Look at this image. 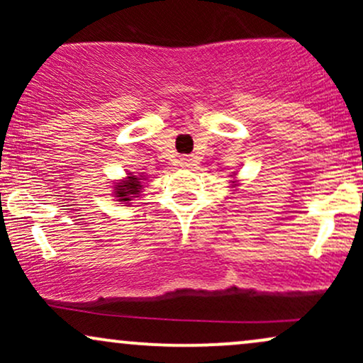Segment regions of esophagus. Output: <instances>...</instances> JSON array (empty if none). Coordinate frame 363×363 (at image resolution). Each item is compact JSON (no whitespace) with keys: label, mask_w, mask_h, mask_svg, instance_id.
<instances>
[{"label":"esophagus","mask_w":363,"mask_h":363,"mask_svg":"<svg viewBox=\"0 0 363 363\" xmlns=\"http://www.w3.org/2000/svg\"><path fill=\"white\" fill-rule=\"evenodd\" d=\"M194 162H196V160H194L193 157H186V158H182L181 164H182V167H193Z\"/></svg>","instance_id":"esophagus-1"}]
</instances>
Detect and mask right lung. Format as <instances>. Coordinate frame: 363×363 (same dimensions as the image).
<instances>
[{"instance_id":"add662e5","label":"right lung","mask_w":363,"mask_h":363,"mask_svg":"<svg viewBox=\"0 0 363 363\" xmlns=\"http://www.w3.org/2000/svg\"><path fill=\"white\" fill-rule=\"evenodd\" d=\"M140 189V179L136 176H129L128 181H123L116 187V196L119 198V201H131V198H136Z\"/></svg>"}]
</instances>
